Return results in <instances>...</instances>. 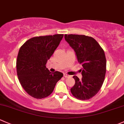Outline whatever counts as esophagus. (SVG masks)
I'll return each mask as SVG.
<instances>
[{"label":"esophagus","mask_w":124,"mask_h":124,"mask_svg":"<svg viewBox=\"0 0 124 124\" xmlns=\"http://www.w3.org/2000/svg\"><path fill=\"white\" fill-rule=\"evenodd\" d=\"M63 76H64L65 78H69L71 77V75H68V74H65H65H63Z\"/></svg>","instance_id":"34e87169"}]
</instances>
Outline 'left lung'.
Wrapping results in <instances>:
<instances>
[{
	"instance_id": "8db88e82",
	"label": "left lung",
	"mask_w": 124,
	"mask_h": 124,
	"mask_svg": "<svg viewBox=\"0 0 124 124\" xmlns=\"http://www.w3.org/2000/svg\"><path fill=\"white\" fill-rule=\"evenodd\" d=\"M65 39L74 50L78 62L82 65V77L71 88L73 96L79 100H88L99 92L105 79L106 59L104 50L93 37L85 35L65 34Z\"/></svg>"
}]
</instances>
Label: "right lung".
<instances>
[{
  "label": "right lung",
  "instance_id": "add662e5",
  "mask_svg": "<svg viewBox=\"0 0 124 124\" xmlns=\"http://www.w3.org/2000/svg\"><path fill=\"white\" fill-rule=\"evenodd\" d=\"M63 37V34L34 37L20 47L16 60L17 75L21 85L31 97L49 96L63 77L62 72H51L46 66Z\"/></svg>",
  "mask_w": 124,
  "mask_h": 124
}]
</instances>
